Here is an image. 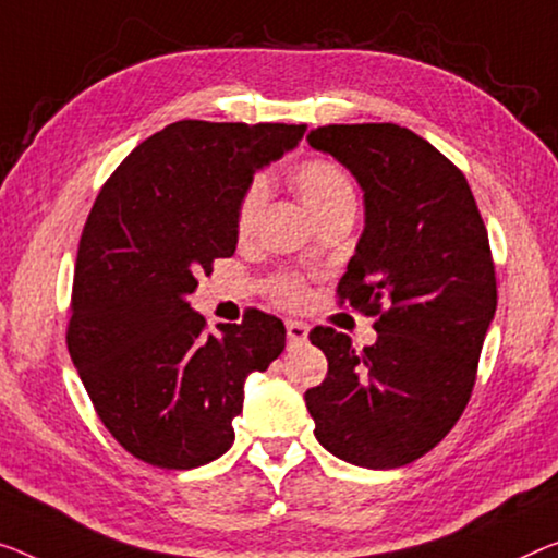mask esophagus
Segmentation results:
<instances>
[{
	"label": "esophagus",
	"instance_id": "obj_1",
	"mask_svg": "<svg viewBox=\"0 0 558 558\" xmlns=\"http://www.w3.org/2000/svg\"><path fill=\"white\" fill-rule=\"evenodd\" d=\"M286 332H288L290 343H305V340H307V326L303 320H288Z\"/></svg>",
	"mask_w": 558,
	"mask_h": 558
}]
</instances>
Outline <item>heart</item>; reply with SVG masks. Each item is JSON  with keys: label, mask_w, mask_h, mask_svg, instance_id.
<instances>
[{"label": "heart", "mask_w": 558, "mask_h": 558, "mask_svg": "<svg viewBox=\"0 0 558 558\" xmlns=\"http://www.w3.org/2000/svg\"><path fill=\"white\" fill-rule=\"evenodd\" d=\"M293 185L303 203L311 207V213L323 220L336 218V215L355 213V187L348 174L330 160H307L298 165L293 172ZM268 178L257 174V178L245 187L235 210V230L240 238L251 235L257 218H260L265 203H268ZM270 293L282 305H301L305 301L303 280L286 272V276L272 278Z\"/></svg>", "instance_id": "heart-1"}]
</instances>
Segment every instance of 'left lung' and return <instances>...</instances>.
Masks as SVG:
<instances>
[{"label":"left lung","instance_id":"8db88e82","mask_svg":"<svg viewBox=\"0 0 558 558\" xmlns=\"http://www.w3.org/2000/svg\"><path fill=\"white\" fill-rule=\"evenodd\" d=\"M307 145L363 190L365 226L340 301L378 315L376 343L313 328L328 376L305 390L318 444L363 469H398L444 440L471 398L496 313L488 232L463 172L390 122L326 124Z\"/></svg>","mask_w":558,"mask_h":558}]
</instances>
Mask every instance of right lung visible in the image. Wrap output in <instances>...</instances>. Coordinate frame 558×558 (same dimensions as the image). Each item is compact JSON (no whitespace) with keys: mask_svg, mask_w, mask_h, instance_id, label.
<instances>
[{"mask_svg":"<svg viewBox=\"0 0 558 558\" xmlns=\"http://www.w3.org/2000/svg\"><path fill=\"white\" fill-rule=\"evenodd\" d=\"M303 135L305 124L182 120L132 149L99 190L66 348L97 415L135 459L178 471L220 459L247 376L286 348L282 320L260 311L205 332L187 295L215 257L235 253L253 174Z\"/></svg>","mask_w":558,"mask_h":558,"instance_id":"right-lung-1","label":"right lung"}]
</instances>
